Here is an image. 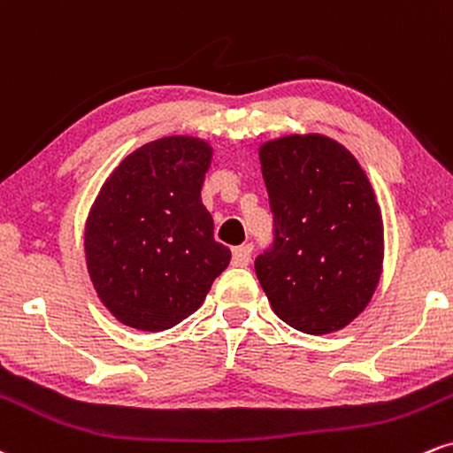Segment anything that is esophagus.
Segmentation results:
<instances>
[{
    "mask_svg": "<svg viewBox=\"0 0 453 453\" xmlns=\"http://www.w3.org/2000/svg\"><path fill=\"white\" fill-rule=\"evenodd\" d=\"M250 258H252V246H239L233 250V265L237 267H246Z\"/></svg>",
    "mask_w": 453,
    "mask_h": 453,
    "instance_id": "esophagus-1",
    "label": "esophagus"
}]
</instances>
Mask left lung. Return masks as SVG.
<instances>
[{
	"label": "left lung",
	"instance_id": "8db88e82",
	"mask_svg": "<svg viewBox=\"0 0 453 453\" xmlns=\"http://www.w3.org/2000/svg\"><path fill=\"white\" fill-rule=\"evenodd\" d=\"M273 243L254 260L275 316L326 334L369 305L384 263L380 205L354 154L326 135H286L258 150Z\"/></svg>",
	"mask_w": 453,
	"mask_h": 453
}]
</instances>
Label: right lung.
Masks as SVG:
<instances>
[{
	"instance_id": "1",
	"label": "right lung",
	"mask_w": 453,
	"mask_h": 453,
	"mask_svg": "<svg viewBox=\"0 0 453 453\" xmlns=\"http://www.w3.org/2000/svg\"><path fill=\"white\" fill-rule=\"evenodd\" d=\"M210 143L172 135L137 148L101 186L84 231L90 281L116 320L167 331L195 313L228 267L201 203Z\"/></svg>"
}]
</instances>
